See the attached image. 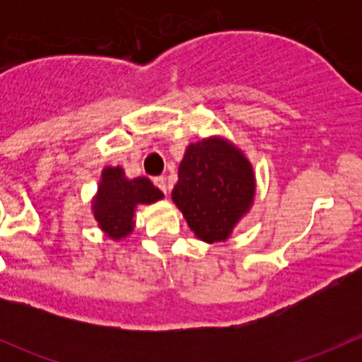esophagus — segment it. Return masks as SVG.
Masks as SVG:
<instances>
[{"mask_svg":"<svg viewBox=\"0 0 362 362\" xmlns=\"http://www.w3.org/2000/svg\"><path fill=\"white\" fill-rule=\"evenodd\" d=\"M152 182H154L156 187L160 189V191H163L164 194H166V192H168V187H166V180H164V177H156L154 180H152Z\"/></svg>","mask_w":362,"mask_h":362,"instance_id":"34e87169","label":"esophagus"}]
</instances>
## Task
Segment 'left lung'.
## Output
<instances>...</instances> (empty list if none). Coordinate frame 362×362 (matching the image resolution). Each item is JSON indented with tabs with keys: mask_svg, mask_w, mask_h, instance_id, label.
<instances>
[{
	"mask_svg": "<svg viewBox=\"0 0 362 362\" xmlns=\"http://www.w3.org/2000/svg\"><path fill=\"white\" fill-rule=\"evenodd\" d=\"M254 191L249 160L226 140L211 138L189 145L171 196L194 235L214 243L228 238Z\"/></svg>",
	"mask_w": 362,
	"mask_h": 362,
	"instance_id": "1",
	"label": "left lung"
}]
</instances>
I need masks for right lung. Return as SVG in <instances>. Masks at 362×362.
I'll use <instances>...</instances> for the list:
<instances>
[{"label":"right lung","mask_w":362,"mask_h":362,"mask_svg":"<svg viewBox=\"0 0 362 362\" xmlns=\"http://www.w3.org/2000/svg\"><path fill=\"white\" fill-rule=\"evenodd\" d=\"M101 178L94 217L112 238H122L133 231V214L138 203H154L163 198V192L148 178L127 180L120 168H107Z\"/></svg>","instance_id":"add662e5"}]
</instances>
